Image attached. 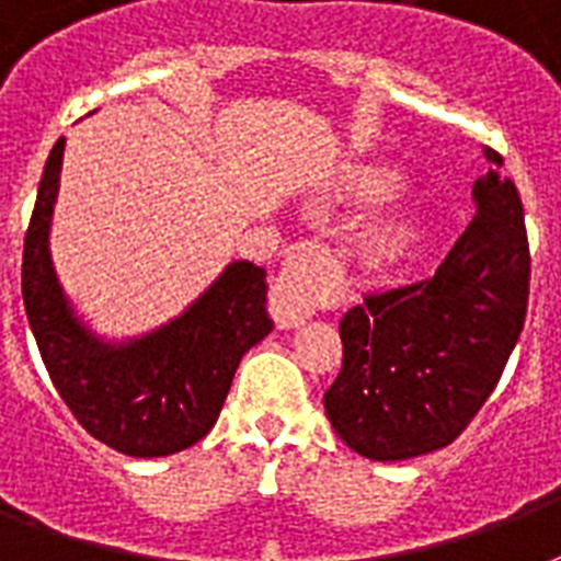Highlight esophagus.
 Here are the masks:
<instances>
[{"mask_svg": "<svg viewBox=\"0 0 561 561\" xmlns=\"http://www.w3.org/2000/svg\"><path fill=\"white\" fill-rule=\"evenodd\" d=\"M329 271V250L320 241L294 244L271 294V314L279 329H297L314 311V299Z\"/></svg>", "mask_w": 561, "mask_h": 561, "instance_id": "esophagus-1", "label": "esophagus"}]
</instances>
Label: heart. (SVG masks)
<instances>
[{"mask_svg": "<svg viewBox=\"0 0 561 561\" xmlns=\"http://www.w3.org/2000/svg\"><path fill=\"white\" fill-rule=\"evenodd\" d=\"M360 197L367 201H381V197H390L396 192V178L392 174H383V171H367L364 178L355 183ZM416 238V227L410 220H390V224H381V227L373 229V236L367 241V253L373 262L390 264L396 259L404 255L410 244Z\"/></svg>", "mask_w": 561, "mask_h": 561, "instance_id": "b5f03b06", "label": "heart"}]
</instances>
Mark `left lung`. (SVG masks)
Listing matches in <instances>:
<instances>
[{
  "label": "left lung",
  "mask_w": 561,
  "mask_h": 561,
  "mask_svg": "<svg viewBox=\"0 0 561 561\" xmlns=\"http://www.w3.org/2000/svg\"><path fill=\"white\" fill-rule=\"evenodd\" d=\"M474 180L478 215L422 282L367 294L341 320L343 367L325 416L352 451L410 460L445 448L495 390L530 297V244L504 157Z\"/></svg>",
  "instance_id": "8db88e82"
}]
</instances>
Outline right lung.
I'll list each match as a JSON object with an SVG mask.
<instances>
[{"mask_svg": "<svg viewBox=\"0 0 561 561\" xmlns=\"http://www.w3.org/2000/svg\"><path fill=\"white\" fill-rule=\"evenodd\" d=\"M60 136L48 153L22 250V302L48 378L87 434L127 457H169L209 434L244 352L273 332L267 273L232 262L186 314L130 343H104L57 285L48 227Z\"/></svg>", "mask_w": 561, "mask_h": 561, "instance_id": "obj_1", "label": "right lung"}]
</instances>
